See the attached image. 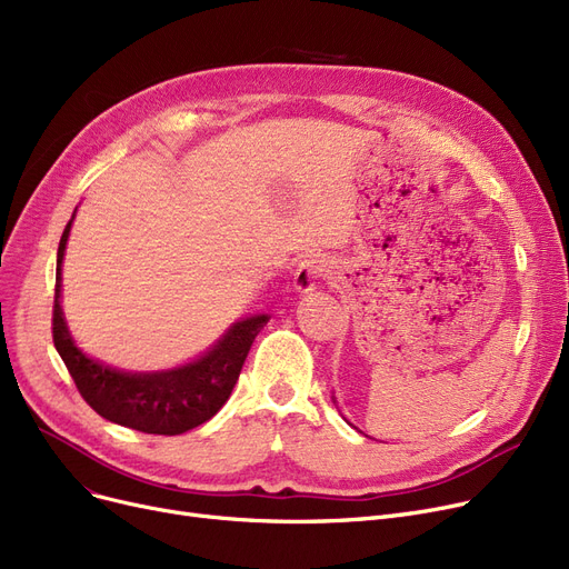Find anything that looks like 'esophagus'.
<instances>
[{
  "instance_id": "34e87169",
  "label": "esophagus",
  "mask_w": 569,
  "mask_h": 569,
  "mask_svg": "<svg viewBox=\"0 0 569 569\" xmlns=\"http://www.w3.org/2000/svg\"><path fill=\"white\" fill-rule=\"evenodd\" d=\"M330 272V264L320 256H309L300 262L295 272V288L300 292H311L325 277Z\"/></svg>"
}]
</instances>
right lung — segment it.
<instances>
[{
    "label": "right lung",
    "instance_id": "add662e5",
    "mask_svg": "<svg viewBox=\"0 0 569 569\" xmlns=\"http://www.w3.org/2000/svg\"><path fill=\"white\" fill-rule=\"evenodd\" d=\"M71 221L67 223L57 249L52 341L62 357L80 397L108 422L142 433L179 436L212 420L228 401L244 367L253 339L264 327L267 316H253L234 322L226 337L204 352L200 360L157 373H127L110 369L76 348L59 307L62 290V260Z\"/></svg>",
    "mask_w": 569,
    "mask_h": 569
}]
</instances>
